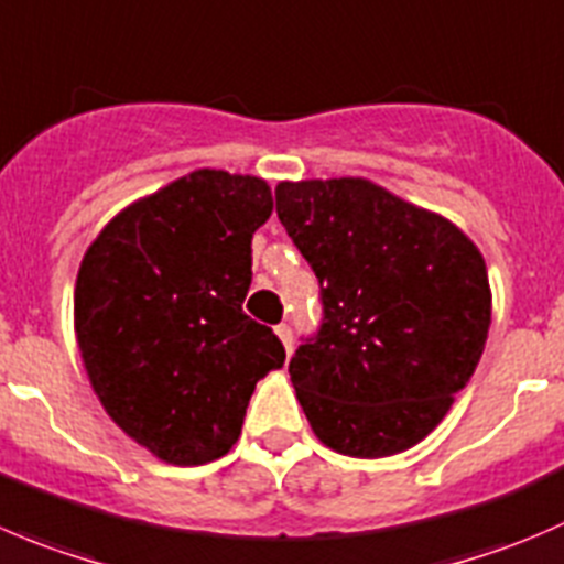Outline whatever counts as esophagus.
I'll list each match as a JSON object with an SVG mask.
<instances>
[{"label": "esophagus", "instance_id": "obj_1", "mask_svg": "<svg viewBox=\"0 0 564 564\" xmlns=\"http://www.w3.org/2000/svg\"><path fill=\"white\" fill-rule=\"evenodd\" d=\"M276 337L282 339V345H284V350H288V356H290V348H293V332H290V326H276Z\"/></svg>", "mask_w": 564, "mask_h": 564}]
</instances>
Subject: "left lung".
I'll use <instances>...</instances> for the list:
<instances>
[{
	"mask_svg": "<svg viewBox=\"0 0 564 564\" xmlns=\"http://www.w3.org/2000/svg\"><path fill=\"white\" fill-rule=\"evenodd\" d=\"M276 216L321 282L323 326L290 359L312 431L350 458L405 453L485 350L482 254L453 221L367 177L282 181Z\"/></svg>",
	"mask_w": 564,
	"mask_h": 564,
	"instance_id": "obj_1",
	"label": "left lung"
}]
</instances>
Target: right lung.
<instances>
[{
	"instance_id": "1",
	"label": "right lung",
	"mask_w": 564,
	"mask_h": 564,
	"mask_svg": "<svg viewBox=\"0 0 564 564\" xmlns=\"http://www.w3.org/2000/svg\"><path fill=\"white\" fill-rule=\"evenodd\" d=\"M263 177L194 170L122 208L82 258L74 328L93 392L126 436L172 466L230 453L254 383L284 348L243 315Z\"/></svg>"
}]
</instances>
